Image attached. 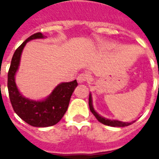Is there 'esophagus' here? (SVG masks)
<instances>
[{
    "instance_id": "34e87169",
    "label": "esophagus",
    "mask_w": 159,
    "mask_h": 159,
    "mask_svg": "<svg viewBox=\"0 0 159 159\" xmlns=\"http://www.w3.org/2000/svg\"><path fill=\"white\" fill-rule=\"evenodd\" d=\"M90 78V76L88 74V73H82V74H80L77 76V82L79 83H85L86 81Z\"/></svg>"
}]
</instances>
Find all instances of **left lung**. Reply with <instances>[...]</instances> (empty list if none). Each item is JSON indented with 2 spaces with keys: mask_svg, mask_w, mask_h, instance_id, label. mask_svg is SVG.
Here are the masks:
<instances>
[{
  "mask_svg": "<svg viewBox=\"0 0 159 159\" xmlns=\"http://www.w3.org/2000/svg\"><path fill=\"white\" fill-rule=\"evenodd\" d=\"M89 105L90 111H91V112L93 114V116L96 117L97 120H98L100 123H103V124H105V125H107V126H111V127H125V126H129V125H130V124L132 123H124V122L118 121V120L107 119V118H105V117H103L102 116L99 115V114L97 113L96 111H95V110L93 109V101H92V95H91V93H89Z\"/></svg>",
  "mask_w": 159,
  "mask_h": 159,
  "instance_id": "1",
  "label": "left lung"
}]
</instances>
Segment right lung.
Segmentation results:
<instances>
[{
  "label": "right lung",
  "instance_id": "obj_1",
  "mask_svg": "<svg viewBox=\"0 0 159 159\" xmlns=\"http://www.w3.org/2000/svg\"><path fill=\"white\" fill-rule=\"evenodd\" d=\"M42 38H45V36L41 32L36 33L16 49L7 74V89L12 108L21 119L34 127H49L59 123L68 109L71 94L77 86L76 80L59 83L48 97L42 100H30L20 93L16 85L15 75L23 49L30 41Z\"/></svg>",
  "mask_w": 159,
  "mask_h": 159
}]
</instances>
